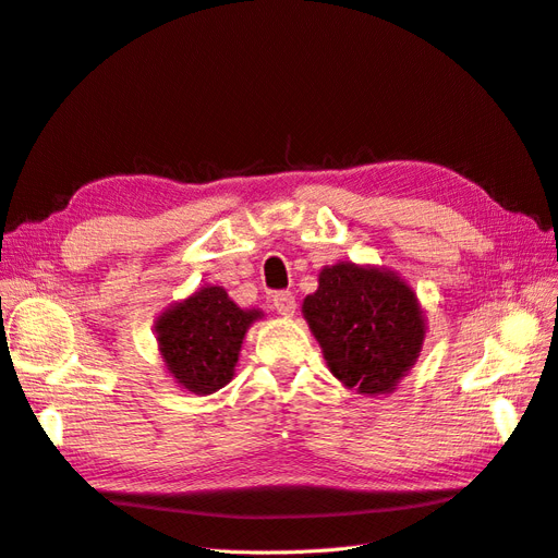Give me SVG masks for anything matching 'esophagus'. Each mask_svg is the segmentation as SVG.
<instances>
[{
  "instance_id": "esophagus-1",
  "label": "esophagus",
  "mask_w": 558,
  "mask_h": 558,
  "mask_svg": "<svg viewBox=\"0 0 558 558\" xmlns=\"http://www.w3.org/2000/svg\"><path fill=\"white\" fill-rule=\"evenodd\" d=\"M272 305L277 310V314L291 318L295 314V295L289 293V291H279L275 298H272Z\"/></svg>"
}]
</instances>
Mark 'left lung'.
Masks as SVG:
<instances>
[{
	"instance_id": "obj_1",
	"label": "left lung",
	"mask_w": 558,
	"mask_h": 558,
	"mask_svg": "<svg viewBox=\"0 0 558 558\" xmlns=\"http://www.w3.org/2000/svg\"><path fill=\"white\" fill-rule=\"evenodd\" d=\"M302 316L328 369L361 396L393 393L426 340V314L412 286L393 269L342 260L318 272Z\"/></svg>"
}]
</instances>
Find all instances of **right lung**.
<instances>
[{
	"mask_svg": "<svg viewBox=\"0 0 558 558\" xmlns=\"http://www.w3.org/2000/svg\"><path fill=\"white\" fill-rule=\"evenodd\" d=\"M263 316L260 310L234 305L223 286H202L156 318L165 369L195 396L218 391L234 377L246 330Z\"/></svg>",
	"mask_w": 558,
	"mask_h": 558,
	"instance_id": "obj_1",
	"label": "right lung"
}]
</instances>
